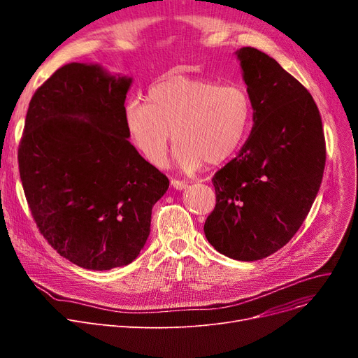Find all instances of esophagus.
I'll return each instance as SVG.
<instances>
[{"instance_id": "obj_1", "label": "esophagus", "mask_w": 358, "mask_h": 358, "mask_svg": "<svg viewBox=\"0 0 358 358\" xmlns=\"http://www.w3.org/2000/svg\"><path fill=\"white\" fill-rule=\"evenodd\" d=\"M171 185L174 187L176 190H185L187 187H189V184H187L185 181H180V180H176V178L171 180Z\"/></svg>"}]
</instances>
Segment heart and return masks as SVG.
<instances>
[{
	"mask_svg": "<svg viewBox=\"0 0 358 358\" xmlns=\"http://www.w3.org/2000/svg\"><path fill=\"white\" fill-rule=\"evenodd\" d=\"M123 120L146 161L164 166L174 138L180 166L193 173L203 162L217 166L238 152L252 122V100L238 84L171 75L150 85L145 101H127Z\"/></svg>",
	"mask_w": 358,
	"mask_h": 358,
	"instance_id": "1",
	"label": "heart"
}]
</instances>
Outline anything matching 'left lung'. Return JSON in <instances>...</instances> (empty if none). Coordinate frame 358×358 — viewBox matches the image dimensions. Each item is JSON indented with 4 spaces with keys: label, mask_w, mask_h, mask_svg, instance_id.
<instances>
[{
    "label": "left lung",
    "mask_w": 358,
    "mask_h": 358,
    "mask_svg": "<svg viewBox=\"0 0 358 358\" xmlns=\"http://www.w3.org/2000/svg\"><path fill=\"white\" fill-rule=\"evenodd\" d=\"M254 108L251 135L215 174L216 206L204 235L220 254L266 258L294 236L321 187L327 148L310 92L268 55L236 52Z\"/></svg>",
    "instance_id": "1"
}]
</instances>
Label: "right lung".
Returning <instances> with one entry per match:
<instances>
[{
    "label": "right lung",
    "mask_w": 358,
    "mask_h": 358,
    "mask_svg": "<svg viewBox=\"0 0 358 358\" xmlns=\"http://www.w3.org/2000/svg\"><path fill=\"white\" fill-rule=\"evenodd\" d=\"M131 80L71 62L36 90L18 145L31 216L49 245L87 270L134 261L168 178L145 161L123 120Z\"/></svg>",
    "instance_id": "1"
}]
</instances>
